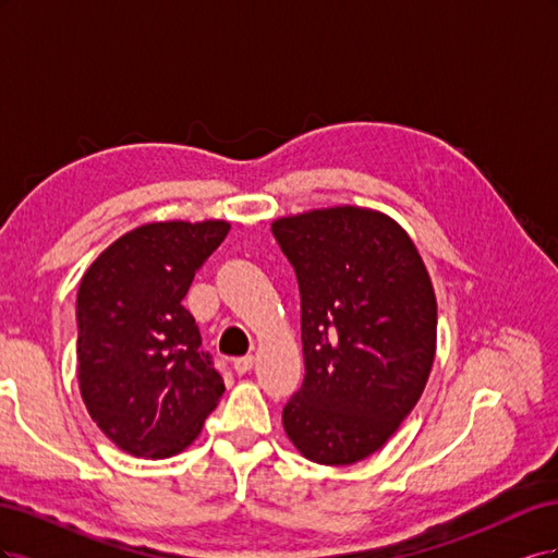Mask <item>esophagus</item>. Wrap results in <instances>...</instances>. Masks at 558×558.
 <instances>
[{
	"mask_svg": "<svg viewBox=\"0 0 558 558\" xmlns=\"http://www.w3.org/2000/svg\"><path fill=\"white\" fill-rule=\"evenodd\" d=\"M253 363H256V359H253V356H242V359L234 361V369H238L240 375H246L248 369H253Z\"/></svg>",
	"mask_w": 558,
	"mask_h": 558,
	"instance_id": "obj_1",
	"label": "esophagus"
}]
</instances>
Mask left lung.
<instances>
[{
    "instance_id": "obj_1",
    "label": "left lung",
    "mask_w": 558,
    "mask_h": 558,
    "mask_svg": "<svg viewBox=\"0 0 558 558\" xmlns=\"http://www.w3.org/2000/svg\"><path fill=\"white\" fill-rule=\"evenodd\" d=\"M272 232L295 267L305 356L283 430L314 463H359L426 388L437 344L430 275L408 230L377 209L281 216Z\"/></svg>"
}]
</instances>
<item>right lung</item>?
<instances>
[{"mask_svg":"<svg viewBox=\"0 0 558 558\" xmlns=\"http://www.w3.org/2000/svg\"><path fill=\"white\" fill-rule=\"evenodd\" d=\"M228 221H158L109 244L76 295L81 398L109 440L137 459H170L199 435L226 384L183 307Z\"/></svg>","mask_w":558,"mask_h":558,"instance_id":"add662e5","label":"right lung"}]
</instances>
